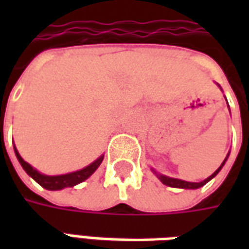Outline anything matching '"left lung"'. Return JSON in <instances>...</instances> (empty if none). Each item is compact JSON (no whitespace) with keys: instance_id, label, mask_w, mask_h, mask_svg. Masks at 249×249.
Returning a JSON list of instances; mask_svg holds the SVG:
<instances>
[{"instance_id":"left-lung-1","label":"left lung","mask_w":249,"mask_h":249,"mask_svg":"<svg viewBox=\"0 0 249 249\" xmlns=\"http://www.w3.org/2000/svg\"><path fill=\"white\" fill-rule=\"evenodd\" d=\"M228 156H230V153H228ZM228 156L225 157V160L223 162H221V165H220V168L216 171V172L213 173V175H211L208 178H205V180H203V181H200V183H189V181H184V180H180V178H168V176H164V175H160V173H157L155 169H152L153 171V173L156 175L157 178H159V180L161 181L162 184H165V185H168V187H172V188H183V189H197V188L203 187V185H205V184L208 183L209 180H212V178L217 175V173L220 172V169L224 167L225 161H227V159H228Z\"/></svg>"}]
</instances>
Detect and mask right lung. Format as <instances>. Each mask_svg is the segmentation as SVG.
<instances>
[{
  "label": "right lung",
  "mask_w": 249,
  "mask_h": 249,
  "mask_svg": "<svg viewBox=\"0 0 249 249\" xmlns=\"http://www.w3.org/2000/svg\"><path fill=\"white\" fill-rule=\"evenodd\" d=\"M14 152H16V156L18 159L21 167L25 169V172L28 173L33 180H36L37 183L40 184L41 187L45 188V189H49V191H58V189H64L66 187H74L77 184L85 181L88 178L92 176L93 172L100 167V164L104 160V156H100L96 161H93L88 167H85L84 169H80V171H76V172L60 175V176H46V175H42L38 171H36L35 168L32 167L30 164L25 161L24 159L19 156V153L16 149V146H14Z\"/></svg>",
  "instance_id": "obj_1"
}]
</instances>
